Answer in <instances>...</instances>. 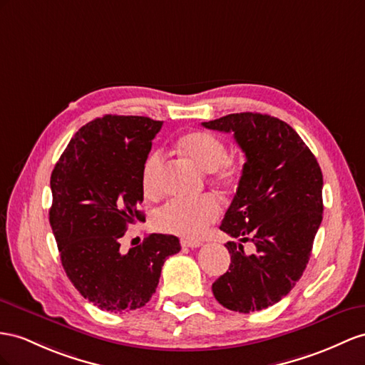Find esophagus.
Returning <instances> with one entry per match:
<instances>
[{
	"mask_svg": "<svg viewBox=\"0 0 365 365\" xmlns=\"http://www.w3.org/2000/svg\"><path fill=\"white\" fill-rule=\"evenodd\" d=\"M182 247H188V248H199L202 245L200 240H192V239H182L180 240Z\"/></svg>",
	"mask_w": 365,
	"mask_h": 365,
	"instance_id": "esophagus-1",
	"label": "esophagus"
}]
</instances>
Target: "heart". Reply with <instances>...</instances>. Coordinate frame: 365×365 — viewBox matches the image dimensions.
<instances>
[{
    "label": "heart",
    "instance_id": "heart-1",
    "mask_svg": "<svg viewBox=\"0 0 365 365\" xmlns=\"http://www.w3.org/2000/svg\"><path fill=\"white\" fill-rule=\"evenodd\" d=\"M177 151L191 160L202 171L211 174V182L220 190L235 188L242 175V166L236 158L227 155V145L207 130H192L177 140ZM163 155L149 153L140 171L143 194L155 199L160 194V170ZM220 205L212 195L199 200H171L154 214L158 231L182 237H199L219 217Z\"/></svg>",
    "mask_w": 365,
    "mask_h": 365
}]
</instances>
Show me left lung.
Segmentation results:
<instances>
[{
  "instance_id": "obj_1",
  "label": "left lung",
  "mask_w": 365,
  "mask_h": 365,
  "mask_svg": "<svg viewBox=\"0 0 365 365\" xmlns=\"http://www.w3.org/2000/svg\"><path fill=\"white\" fill-rule=\"evenodd\" d=\"M205 128L232 133L247 162L220 230L227 242L228 272L212 284L217 302L239 313L279 302L301 279L322 222V173L316 157L285 121L240 112L203 121ZM257 247L245 255L243 244Z\"/></svg>"
}]
</instances>
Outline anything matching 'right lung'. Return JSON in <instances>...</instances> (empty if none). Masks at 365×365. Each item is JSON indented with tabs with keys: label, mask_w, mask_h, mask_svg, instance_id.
Wrapping results in <instances>:
<instances>
[{
	"label": "right lung",
	"mask_w": 365,
	"mask_h": 365,
	"mask_svg": "<svg viewBox=\"0 0 365 365\" xmlns=\"http://www.w3.org/2000/svg\"><path fill=\"white\" fill-rule=\"evenodd\" d=\"M163 121L105 115L71 138L51 175L49 222L61 265L78 293L110 313L137 310L155 293L165 260L179 239L149 235L120 251V239L145 220L140 171Z\"/></svg>",
	"instance_id": "1"
}]
</instances>
